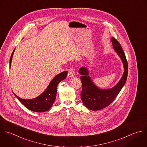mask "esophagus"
Returning <instances> with one entry per match:
<instances>
[{"instance_id":"esophagus-1","label":"esophagus","mask_w":147,"mask_h":147,"mask_svg":"<svg viewBox=\"0 0 147 147\" xmlns=\"http://www.w3.org/2000/svg\"><path fill=\"white\" fill-rule=\"evenodd\" d=\"M75 76V71L73 68H70L68 70V76L69 77H73Z\"/></svg>"}]
</instances>
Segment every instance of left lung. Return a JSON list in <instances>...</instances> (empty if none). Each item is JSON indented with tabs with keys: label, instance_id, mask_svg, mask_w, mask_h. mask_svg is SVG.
Instances as JSON below:
<instances>
[{
	"label": "left lung",
	"instance_id": "1",
	"mask_svg": "<svg viewBox=\"0 0 147 147\" xmlns=\"http://www.w3.org/2000/svg\"><path fill=\"white\" fill-rule=\"evenodd\" d=\"M112 42L113 49L120 57L124 68L121 80L113 88L108 89H100L93 82L86 67H82L78 71L81 74V80L82 84L81 98L84 105L92 111L101 110L109 106L117 96L127 79L128 66L125 53L120 43L113 37L112 38Z\"/></svg>",
	"mask_w": 147,
	"mask_h": 147
}]
</instances>
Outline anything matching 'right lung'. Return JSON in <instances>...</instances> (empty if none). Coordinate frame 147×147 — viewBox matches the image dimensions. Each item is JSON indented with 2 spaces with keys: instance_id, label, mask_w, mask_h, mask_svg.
Returning <instances> with one entry per match:
<instances>
[{
  "instance_id": "1",
  "label": "right lung",
  "mask_w": 147,
  "mask_h": 147,
  "mask_svg": "<svg viewBox=\"0 0 147 147\" xmlns=\"http://www.w3.org/2000/svg\"><path fill=\"white\" fill-rule=\"evenodd\" d=\"M13 50L9 59V67L11 66V61L13 52ZM67 75V71H63L57 75L50 82L47 89L39 96L37 97L30 99L25 100L22 99L16 96L13 92V94L18 99V100L27 109L31 110L33 112H44L49 111L51 106L53 105L54 102L55 100L57 95V87L58 84L62 80H65Z\"/></svg>"
}]
</instances>
